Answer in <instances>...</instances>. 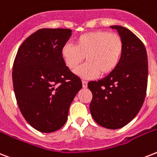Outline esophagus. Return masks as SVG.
I'll use <instances>...</instances> for the list:
<instances>
[{
    "mask_svg": "<svg viewBox=\"0 0 157 157\" xmlns=\"http://www.w3.org/2000/svg\"><path fill=\"white\" fill-rule=\"evenodd\" d=\"M82 86L84 88H86L87 87V81H82Z\"/></svg>",
    "mask_w": 157,
    "mask_h": 157,
    "instance_id": "esophagus-1",
    "label": "esophagus"
}]
</instances>
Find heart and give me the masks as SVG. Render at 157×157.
Returning <instances> with one entry per match:
<instances>
[{
	"label": "heart",
	"instance_id": "1",
	"mask_svg": "<svg viewBox=\"0 0 157 157\" xmlns=\"http://www.w3.org/2000/svg\"><path fill=\"white\" fill-rule=\"evenodd\" d=\"M124 51V44L118 33L98 30L81 34L75 40V46L65 44L61 54L70 69L81 64L85 57L87 62L75 73L84 79L96 78L100 73L113 72L119 64Z\"/></svg>",
	"mask_w": 157,
	"mask_h": 157
}]
</instances>
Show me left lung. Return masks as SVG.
Listing matches in <instances>:
<instances>
[{"instance_id":"obj_1","label":"left lung","mask_w":157,"mask_h":157,"mask_svg":"<svg viewBox=\"0 0 157 157\" xmlns=\"http://www.w3.org/2000/svg\"><path fill=\"white\" fill-rule=\"evenodd\" d=\"M122 38L124 51L116 69L104 79L88 82L92 93L90 110L94 121L109 129L123 128L136 117L145 100L147 54L144 44L132 31L113 25Z\"/></svg>"}]
</instances>
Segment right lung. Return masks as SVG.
<instances>
[{
	"instance_id": "add662e5",
	"label": "right lung",
	"mask_w": 157,
	"mask_h": 157,
	"mask_svg": "<svg viewBox=\"0 0 157 157\" xmlns=\"http://www.w3.org/2000/svg\"><path fill=\"white\" fill-rule=\"evenodd\" d=\"M71 35L70 29H39L23 42L14 61L18 106L26 121L42 132H52L65 124L71 103L82 87L61 54Z\"/></svg>"
}]
</instances>
